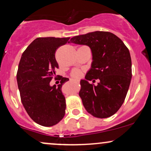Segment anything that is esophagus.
Returning <instances> with one entry per match:
<instances>
[{
	"label": "esophagus",
	"mask_w": 151,
	"mask_h": 151,
	"mask_svg": "<svg viewBox=\"0 0 151 151\" xmlns=\"http://www.w3.org/2000/svg\"><path fill=\"white\" fill-rule=\"evenodd\" d=\"M76 81H77V82H79V80H76Z\"/></svg>",
	"instance_id": "1"
}]
</instances>
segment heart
I'll use <instances>...</instances> for the list:
<instances>
[{
	"instance_id": "heart-1",
	"label": "heart",
	"mask_w": 151,
	"mask_h": 151,
	"mask_svg": "<svg viewBox=\"0 0 151 151\" xmlns=\"http://www.w3.org/2000/svg\"><path fill=\"white\" fill-rule=\"evenodd\" d=\"M81 75V72L80 70H74L72 72V76L74 78H79L80 77Z\"/></svg>"
}]
</instances>
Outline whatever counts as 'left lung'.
I'll use <instances>...</instances> for the list:
<instances>
[{"label": "left lung", "mask_w": 151, "mask_h": 151, "mask_svg": "<svg viewBox=\"0 0 151 151\" xmlns=\"http://www.w3.org/2000/svg\"><path fill=\"white\" fill-rule=\"evenodd\" d=\"M71 42L85 45L91 48L93 61L81 80L79 95L88 113L105 119L118 111L129 90L131 77V58L129 50L123 41L109 32L95 31L75 36ZM99 79L96 86L88 81Z\"/></svg>", "instance_id": "left-lung-1"}]
</instances>
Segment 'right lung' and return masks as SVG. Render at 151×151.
<instances>
[{
  "instance_id": "add662e5",
  "label": "right lung",
  "mask_w": 151,
  "mask_h": 151,
  "mask_svg": "<svg viewBox=\"0 0 151 151\" xmlns=\"http://www.w3.org/2000/svg\"><path fill=\"white\" fill-rule=\"evenodd\" d=\"M70 42V37H38L22 53L17 72V82L24 108L40 125H56L65 114L66 101L62 84L69 80L62 77L58 86H50L59 68L55 52Z\"/></svg>"
}]
</instances>
